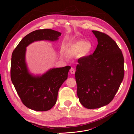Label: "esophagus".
Segmentation results:
<instances>
[{
	"label": "esophagus",
	"instance_id": "esophagus-1",
	"mask_svg": "<svg viewBox=\"0 0 134 134\" xmlns=\"http://www.w3.org/2000/svg\"><path fill=\"white\" fill-rule=\"evenodd\" d=\"M75 70L74 68H71V69L70 70V72L71 74H75Z\"/></svg>",
	"mask_w": 134,
	"mask_h": 134
}]
</instances>
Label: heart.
Returning <instances> with one entry per match:
<instances>
[{"label": "heart", "mask_w": 134, "mask_h": 134, "mask_svg": "<svg viewBox=\"0 0 134 134\" xmlns=\"http://www.w3.org/2000/svg\"><path fill=\"white\" fill-rule=\"evenodd\" d=\"M92 48L91 43L86 42L83 40H79L66 43L64 47V50L68 55H74L80 53L81 57H84L90 53ZM61 57H63L62 54H61Z\"/></svg>", "instance_id": "1"}]
</instances>
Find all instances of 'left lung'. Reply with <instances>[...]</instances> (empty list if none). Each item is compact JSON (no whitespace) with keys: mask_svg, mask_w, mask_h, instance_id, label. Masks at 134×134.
Wrapping results in <instances>:
<instances>
[{"mask_svg":"<svg viewBox=\"0 0 134 134\" xmlns=\"http://www.w3.org/2000/svg\"><path fill=\"white\" fill-rule=\"evenodd\" d=\"M98 41L93 55L78 60L75 71L77 96L88 109L106 106L118 91L124 76L122 51L109 36L92 31Z\"/></svg>","mask_w":134,"mask_h":134,"instance_id":"8db88e82","label":"left lung"}]
</instances>
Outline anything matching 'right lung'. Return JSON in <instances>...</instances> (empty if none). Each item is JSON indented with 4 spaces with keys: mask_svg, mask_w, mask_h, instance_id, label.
Here are the masks:
<instances>
[{
    "mask_svg": "<svg viewBox=\"0 0 134 134\" xmlns=\"http://www.w3.org/2000/svg\"><path fill=\"white\" fill-rule=\"evenodd\" d=\"M61 35L60 32L50 29L36 30L24 37L12 53V82L23 103L32 110L46 111L52 108L71 67L51 68L42 74L35 75L26 63V47L36 41H56Z\"/></svg>",
    "mask_w": 134,
    "mask_h": 134,
    "instance_id": "right-lung-1",
    "label": "right lung"
}]
</instances>
